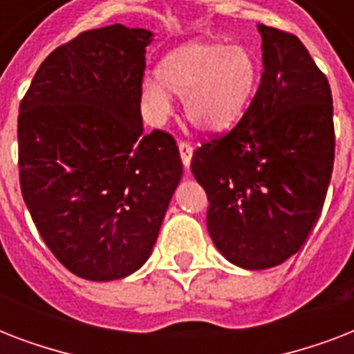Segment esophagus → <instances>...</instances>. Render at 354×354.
I'll return each instance as SVG.
<instances>
[{"instance_id":"esophagus-1","label":"esophagus","mask_w":354,"mask_h":354,"mask_svg":"<svg viewBox=\"0 0 354 354\" xmlns=\"http://www.w3.org/2000/svg\"><path fill=\"white\" fill-rule=\"evenodd\" d=\"M178 150H180V156H182V163L185 169L191 167V160H193V147L189 143H178Z\"/></svg>"}]
</instances>
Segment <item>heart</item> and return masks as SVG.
Returning <instances> with one entry per match:
<instances>
[{"label": "heart", "instance_id": "1", "mask_svg": "<svg viewBox=\"0 0 354 354\" xmlns=\"http://www.w3.org/2000/svg\"><path fill=\"white\" fill-rule=\"evenodd\" d=\"M259 73L250 47L196 38L167 53L158 79H145L139 97L152 124H163L171 115L174 93L183 97L185 118L196 130L221 136L244 115L257 91Z\"/></svg>", "mask_w": 354, "mask_h": 354}]
</instances>
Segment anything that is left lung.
Here are the masks:
<instances>
[{
  "mask_svg": "<svg viewBox=\"0 0 354 354\" xmlns=\"http://www.w3.org/2000/svg\"><path fill=\"white\" fill-rule=\"evenodd\" d=\"M263 77L232 132L194 150L207 232L244 270H266L297 253L318 221L335 163L330 88L299 38L257 25Z\"/></svg>",
  "mask_w": 354,
  "mask_h": 354,
  "instance_id": "1",
  "label": "left lung"
}]
</instances>
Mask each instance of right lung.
I'll use <instances>...</instances> for the list:
<instances>
[{
	"instance_id": "obj_1",
	"label": "right lung",
	"mask_w": 354,
	"mask_h": 354,
	"mask_svg": "<svg viewBox=\"0 0 354 354\" xmlns=\"http://www.w3.org/2000/svg\"><path fill=\"white\" fill-rule=\"evenodd\" d=\"M152 38L121 24L80 32L41 62L19 104L25 205L53 255L82 279L138 272L182 180L172 136L143 132Z\"/></svg>"
}]
</instances>
